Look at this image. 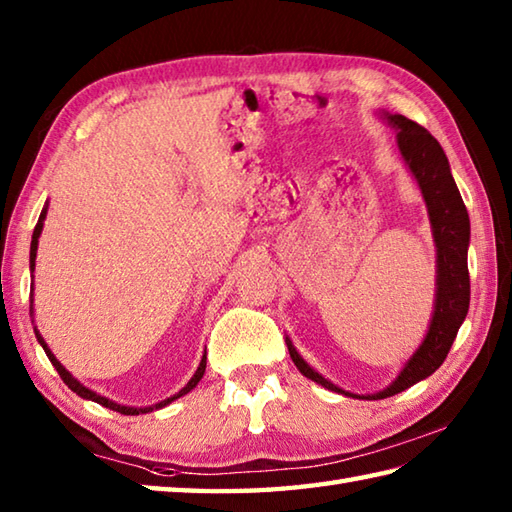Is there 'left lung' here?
<instances>
[{"mask_svg":"<svg viewBox=\"0 0 512 512\" xmlns=\"http://www.w3.org/2000/svg\"><path fill=\"white\" fill-rule=\"evenodd\" d=\"M385 118L391 125L398 127L400 154L409 165L413 178L418 180L424 202H427L433 226V239H436L438 248V292L429 332L424 336V341L416 350V354L409 358L405 369H402L398 378L387 389L372 396H356L365 400H380L400 394V391H405L407 387L420 383L422 378L436 372L444 363V358H447L455 336H458V330L462 321L466 319L471 301L469 264H466L471 224L469 213H466V206L462 202V195L458 191V184H455L451 176L449 160L444 156L438 140L422 125L413 123L407 116L400 114H385ZM288 352L303 376L332 391L354 396L332 385L330 380H325L319 372H314V369L297 354L290 341Z\"/></svg>","mask_w":512,"mask_h":512,"instance_id":"obj_1","label":"left lung"}]
</instances>
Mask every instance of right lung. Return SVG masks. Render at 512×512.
<instances>
[{"instance_id": "1", "label": "right lung", "mask_w": 512, "mask_h": 512, "mask_svg": "<svg viewBox=\"0 0 512 512\" xmlns=\"http://www.w3.org/2000/svg\"><path fill=\"white\" fill-rule=\"evenodd\" d=\"M43 217H46V209L41 211V215H39V222H37V226H35V233H32V242H30V270L35 268V257H37V244H39V235H41V228H43ZM37 341L43 345V350H46V354H48V358H50V363L54 365V369H57L59 372V376L63 378V383L68 385L72 391H76V394H79L81 398H88V400H94V402H99V405H103V407H107V409H112V411H118V413H125V416H138V413H149V411H154V409H160V407H165V405H169L171 400H176V398H180V396H184V394H189V391L200 383V378L204 376V369H206V354L202 356V361H200V367H198V372L193 374V378L189 380L187 383V387H182L176 396H171V398H167V400H162V402H158L156 407H145V409H136V407H123V405H116V402H112V400H107V398H103V396H99L96 394V391H92V389H88V387H83L79 380H74L72 378V374L68 372V369H65L57 358H54V354L48 350V345H46V341L41 339L39 336V332H37Z\"/></svg>"}]
</instances>
